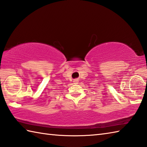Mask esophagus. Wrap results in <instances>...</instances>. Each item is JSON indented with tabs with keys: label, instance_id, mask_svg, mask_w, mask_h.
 I'll list each match as a JSON object with an SVG mask.
<instances>
[{
	"label": "esophagus",
	"instance_id": "1",
	"mask_svg": "<svg viewBox=\"0 0 147 147\" xmlns=\"http://www.w3.org/2000/svg\"><path fill=\"white\" fill-rule=\"evenodd\" d=\"M73 82H74V83L78 84V79H74Z\"/></svg>",
	"mask_w": 147,
	"mask_h": 147
}]
</instances>
